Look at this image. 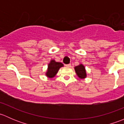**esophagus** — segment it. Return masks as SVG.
<instances>
[{
    "label": "esophagus",
    "mask_w": 124,
    "mask_h": 124,
    "mask_svg": "<svg viewBox=\"0 0 124 124\" xmlns=\"http://www.w3.org/2000/svg\"><path fill=\"white\" fill-rule=\"evenodd\" d=\"M65 67H68V68H70V67H71V65L70 64H67V65H65Z\"/></svg>",
    "instance_id": "1"
}]
</instances>
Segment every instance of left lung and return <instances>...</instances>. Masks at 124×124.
Instances as JSON below:
<instances>
[{
    "mask_svg": "<svg viewBox=\"0 0 124 124\" xmlns=\"http://www.w3.org/2000/svg\"><path fill=\"white\" fill-rule=\"evenodd\" d=\"M76 74L78 77L80 78H85L86 77L85 68L82 64L76 66L74 68Z\"/></svg>",
    "mask_w": 124,
    "mask_h": 124,
    "instance_id": "8db88e82",
    "label": "left lung"
}]
</instances>
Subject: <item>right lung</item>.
Here are the masks:
<instances>
[{
  "label": "right lung",
  "instance_id": "obj_1",
  "mask_svg": "<svg viewBox=\"0 0 124 124\" xmlns=\"http://www.w3.org/2000/svg\"><path fill=\"white\" fill-rule=\"evenodd\" d=\"M63 66V65L61 62H55L54 60H52L50 63H48V70L46 72V76L50 78L54 77L59 68Z\"/></svg>",
  "mask_w": 124,
  "mask_h": 124
}]
</instances>
